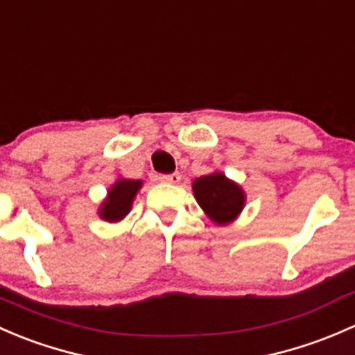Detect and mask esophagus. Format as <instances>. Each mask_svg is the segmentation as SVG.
I'll return each instance as SVG.
<instances>
[{
    "mask_svg": "<svg viewBox=\"0 0 355 355\" xmlns=\"http://www.w3.org/2000/svg\"><path fill=\"white\" fill-rule=\"evenodd\" d=\"M180 173H170V175H159V180L163 184H178L180 182Z\"/></svg>",
    "mask_w": 355,
    "mask_h": 355,
    "instance_id": "1",
    "label": "esophagus"
}]
</instances>
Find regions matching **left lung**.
I'll list each match as a JSON object with an SVG mask.
<instances>
[{"mask_svg": "<svg viewBox=\"0 0 355 355\" xmlns=\"http://www.w3.org/2000/svg\"><path fill=\"white\" fill-rule=\"evenodd\" d=\"M192 191L204 213L216 225L232 223L244 209V191L241 185L225 177L221 171L196 178Z\"/></svg>", "mask_w": 355, "mask_h": 355, "instance_id": "obj_1", "label": "left lung"}]
</instances>
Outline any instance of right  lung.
Instances as JSON below:
<instances>
[{
    "mask_svg": "<svg viewBox=\"0 0 355 355\" xmlns=\"http://www.w3.org/2000/svg\"><path fill=\"white\" fill-rule=\"evenodd\" d=\"M141 187L142 180L118 178V180L111 185L108 196H106L101 207H99V218H103L105 221H110V223L123 220V218L130 213L132 202H134L135 196H137Z\"/></svg>",
    "mask_w": 355,
    "mask_h": 355,
    "instance_id": "add662e5",
    "label": "right lung"
}]
</instances>
